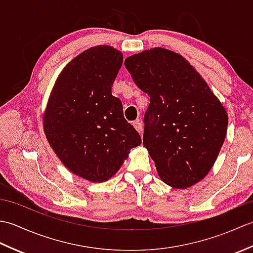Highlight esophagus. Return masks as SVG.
<instances>
[{"mask_svg":"<svg viewBox=\"0 0 253 253\" xmlns=\"http://www.w3.org/2000/svg\"><path fill=\"white\" fill-rule=\"evenodd\" d=\"M132 125H133V127H135V129H136L139 133L142 132V124H141V122L136 121V122L132 123Z\"/></svg>","mask_w":253,"mask_h":253,"instance_id":"34e87169","label":"esophagus"}]
</instances>
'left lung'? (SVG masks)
<instances>
[{
    "label": "left lung",
    "mask_w": 253,
    "mask_h": 253,
    "mask_svg": "<svg viewBox=\"0 0 253 253\" xmlns=\"http://www.w3.org/2000/svg\"><path fill=\"white\" fill-rule=\"evenodd\" d=\"M125 66L151 98L143 146L160 178L176 189L196 185L221 151L228 125L226 110L179 53L152 47L128 56Z\"/></svg>",
    "instance_id": "left-lung-1"
}]
</instances>
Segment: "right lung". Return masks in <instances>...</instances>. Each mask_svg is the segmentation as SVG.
<instances>
[{"label": "right lung", "instance_id": "right-lung-1", "mask_svg": "<svg viewBox=\"0 0 253 253\" xmlns=\"http://www.w3.org/2000/svg\"><path fill=\"white\" fill-rule=\"evenodd\" d=\"M123 53L95 45L74 57L58 75L42 117L44 135L64 166L92 182L114 176L141 137L123 114L112 85Z\"/></svg>", "mask_w": 253, "mask_h": 253}]
</instances>
